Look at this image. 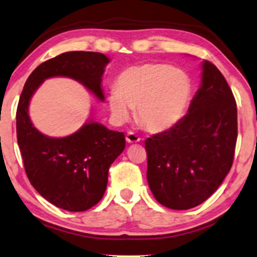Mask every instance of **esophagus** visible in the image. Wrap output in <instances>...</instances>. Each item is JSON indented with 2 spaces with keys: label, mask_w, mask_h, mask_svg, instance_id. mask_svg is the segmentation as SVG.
Here are the masks:
<instances>
[{
  "label": "esophagus",
  "mask_w": 257,
  "mask_h": 257,
  "mask_svg": "<svg viewBox=\"0 0 257 257\" xmlns=\"http://www.w3.org/2000/svg\"><path fill=\"white\" fill-rule=\"evenodd\" d=\"M139 141H141V138H139L135 132L130 131L127 135H126V142L127 143H138Z\"/></svg>",
  "instance_id": "34e87169"
}]
</instances>
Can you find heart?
<instances>
[{"label": "heart", "mask_w": 257, "mask_h": 257, "mask_svg": "<svg viewBox=\"0 0 257 257\" xmlns=\"http://www.w3.org/2000/svg\"><path fill=\"white\" fill-rule=\"evenodd\" d=\"M194 96V82L183 69L166 63L148 62L120 73L109 92L108 106L118 122L137 119L151 132H164L182 121Z\"/></svg>", "instance_id": "heart-1"}]
</instances>
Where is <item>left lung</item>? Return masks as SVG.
Segmentation results:
<instances>
[{"instance_id": "1", "label": "left lung", "mask_w": 257, "mask_h": 257, "mask_svg": "<svg viewBox=\"0 0 257 257\" xmlns=\"http://www.w3.org/2000/svg\"><path fill=\"white\" fill-rule=\"evenodd\" d=\"M201 87L175 127L145 141L149 186L162 205L195 208L230 171L237 141V107L214 63H202Z\"/></svg>"}]
</instances>
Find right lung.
Instances as JSON below:
<instances>
[{"instance_id": "add662e5", "label": "right lung", "mask_w": 257, "mask_h": 257, "mask_svg": "<svg viewBox=\"0 0 257 257\" xmlns=\"http://www.w3.org/2000/svg\"><path fill=\"white\" fill-rule=\"evenodd\" d=\"M108 61L101 53H62L33 71L19 100L16 133L27 177L43 198L68 211H85L102 198L109 166L125 149V136L89 120L71 136L52 138L32 124L29 101L53 76L76 80L102 101L101 78Z\"/></svg>"}]
</instances>
